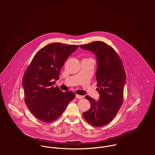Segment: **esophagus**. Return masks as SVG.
<instances>
[{"label":"esophagus","instance_id":"1","mask_svg":"<svg viewBox=\"0 0 155 155\" xmlns=\"http://www.w3.org/2000/svg\"><path fill=\"white\" fill-rule=\"evenodd\" d=\"M76 98H78V99H82V98H84V97H83L82 95H80L76 94Z\"/></svg>","mask_w":155,"mask_h":155}]
</instances>
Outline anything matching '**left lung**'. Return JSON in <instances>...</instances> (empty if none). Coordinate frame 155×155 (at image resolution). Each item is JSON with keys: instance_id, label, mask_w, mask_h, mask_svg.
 I'll list each match as a JSON object with an SVG mask.
<instances>
[{"instance_id": "left-lung-1", "label": "left lung", "mask_w": 155, "mask_h": 155, "mask_svg": "<svg viewBox=\"0 0 155 155\" xmlns=\"http://www.w3.org/2000/svg\"><path fill=\"white\" fill-rule=\"evenodd\" d=\"M80 47L93 52L97 56V87L100 95L97 101L86 96L91 107L83 113V116L90 125L103 127L114 119L123 103L125 70L119 56L110 45L95 41Z\"/></svg>"}]
</instances>
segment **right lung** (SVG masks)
Here are the masks:
<instances>
[{"label":"right lung","instance_id":"obj_1","mask_svg":"<svg viewBox=\"0 0 155 155\" xmlns=\"http://www.w3.org/2000/svg\"><path fill=\"white\" fill-rule=\"evenodd\" d=\"M76 45L52 43L41 49L34 56L22 79L24 101L28 109L39 120H57L75 97L71 91L63 92L56 86L60 70Z\"/></svg>","mask_w":155,"mask_h":155}]
</instances>
